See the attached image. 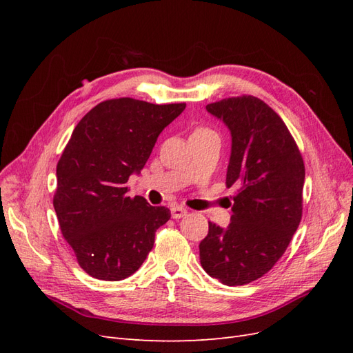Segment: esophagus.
<instances>
[{"label": "esophagus", "instance_id": "34e87169", "mask_svg": "<svg viewBox=\"0 0 353 353\" xmlns=\"http://www.w3.org/2000/svg\"><path fill=\"white\" fill-rule=\"evenodd\" d=\"M170 213H172V218L174 219H179L187 215V209L183 208V206H174L172 209H170Z\"/></svg>", "mask_w": 353, "mask_h": 353}]
</instances>
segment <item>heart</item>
Returning <instances> with one entry per match:
<instances>
[{
    "label": "heart",
    "instance_id": "obj_1",
    "mask_svg": "<svg viewBox=\"0 0 353 353\" xmlns=\"http://www.w3.org/2000/svg\"><path fill=\"white\" fill-rule=\"evenodd\" d=\"M197 131H209V130H205V128H201V130H197Z\"/></svg>",
    "mask_w": 353,
    "mask_h": 353
}]
</instances>
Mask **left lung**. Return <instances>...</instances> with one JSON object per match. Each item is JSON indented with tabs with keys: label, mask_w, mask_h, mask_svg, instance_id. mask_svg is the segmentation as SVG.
<instances>
[{
	"label": "left lung",
	"mask_w": 353,
	"mask_h": 353,
	"mask_svg": "<svg viewBox=\"0 0 353 353\" xmlns=\"http://www.w3.org/2000/svg\"><path fill=\"white\" fill-rule=\"evenodd\" d=\"M231 131L227 187L236 185L230 225L209 222L200 263L225 285L261 279L284 254L303 209L305 165L281 117L253 95L206 105Z\"/></svg>",
	"instance_id": "obj_1"
}]
</instances>
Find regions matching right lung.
<instances>
[{"label":"right lung","instance_id":"obj_1","mask_svg":"<svg viewBox=\"0 0 353 353\" xmlns=\"http://www.w3.org/2000/svg\"><path fill=\"white\" fill-rule=\"evenodd\" d=\"M184 109L185 103L113 99L74 126L57 163L52 205L63 237L94 279L132 275L153 249L156 230L169 221L168 208L126 196V183L141 172L159 134Z\"/></svg>","mask_w":353,"mask_h":353}]
</instances>
